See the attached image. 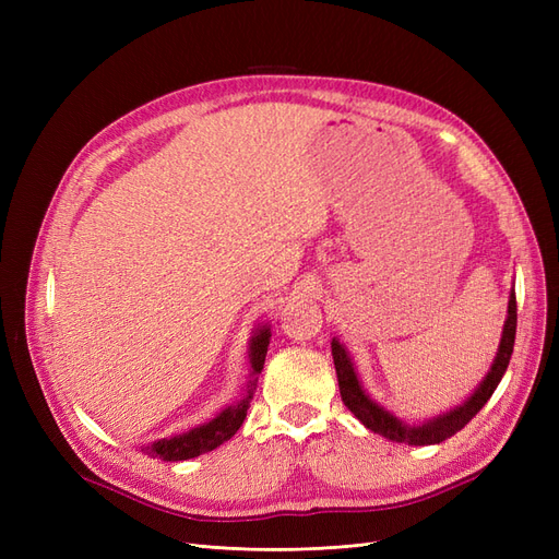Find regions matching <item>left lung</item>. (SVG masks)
Returning a JSON list of instances; mask_svg holds the SVG:
<instances>
[{
	"instance_id": "left-lung-1",
	"label": "left lung",
	"mask_w": 559,
	"mask_h": 559,
	"mask_svg": "<svg viewBox=\"0 0 559 559\" xmlns=\"http://www.w3.org/2000/svg\"><path fill=\"white\" fill-rule=\"evenodd\" d=\"M515 326H518V306H515V289H511L509 314H506V321H503L499 352H497L492 368L487 370L485 380L478 384L476 392H473L462 405H456V408H452L443 415H438L433 419L421 421V425H408V421L399 419L394 413L384 411L382 405H378L373 399H370L364 392V386L357 378V370H354V364L349 359L347 349L333 337L331 354H333L337 386H341L343 403L347 405L352 415L357 417L366 429L389 438V441L408 443V445L443 443L445 438L454 436L456 431H462L468 425V421L480 413V408L489 401V396L495 394V389L501 382L506 368H509V361H511L513 345H515Z\"/></svg>"
}]
</instances>
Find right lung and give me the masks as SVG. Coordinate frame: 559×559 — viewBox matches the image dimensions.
<instances>
[{
	"mask_svg": "<svg viewBox=\"0 0 559 559\" xmlns=\"http://www.w3.org/2000/svg\"><path fill=\"white\" fill-rule=\"evenodd\" d=\"M267 345H270V329L259 326L257 331H253V337L249 341L251 380L247 384L245 396L238 403L228 405V408H224L212 421H207V425H200V427L186 431V433H179V436L163 438V441H156L154 445H144L142 450L148 456H154V460L183 462V460H193V456H198V454L212 452L214 448L226 443L228 438H233L235 431L242 427V421L247 417L249 403L253 399V389H257L259 373L265 364Z\"/></svg>",
	"mask_w": 559,
	"mask_h": 559,
	"instance_id": "add662e5",
	"label": "right lung"
}]
</instances>
